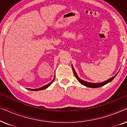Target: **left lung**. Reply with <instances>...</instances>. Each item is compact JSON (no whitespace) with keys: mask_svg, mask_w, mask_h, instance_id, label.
Masks as SVG:
<instances>
[{"mask_svg":"<svg viewBox=\"0 0 127 127\" xmlns=\"http://www.w3.org/2000/svg\"><path fill=\"white\" fill-rule=\"evenodd\" d=\"M72 69L73 70V72H74V76H75V77H76V79H77V80L79 81L80 83H81V84H83V86H85L86 87H90V88H98V87H102L104 86V85L107 84V83H110V81H112L113 80L114 78L116 76H117V73L116 74L115 76H114L113 77L110 78V79L107 80H106L105 81H103V82H102V83H89V82H87V81H85L84 80H81L80 79V78L78 77L77 73H76L75 70H74V67H73V65H72Z\"/></svg>","mask_w":127,"mask_h":127,"instance_id":"8db88e82","label":"left lung"}]
</instances>
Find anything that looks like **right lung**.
<instances>
[{"instance_id":"obj_1","label":"right lung","mask_w":127,"mask_h":127,"mask_svg":"<svg viewBox=\"0 0 127 127\" xmlns=\"http://www.w3.org/2000/svg\"><path fill=\"white\" fill-rule=\"evenodd\" d=\"M54 79H55V77H54V79L53 80V81H52L51 82H50V83H49V84H47V85H46V86H43V87H41V88H37V89H31V88H28V89L29 90H31V91H40V90H44V89H46V88H47V87H49V86H50V85H51V84H52V83H53L54 80Z\"/></svg>"}]
</instances>
